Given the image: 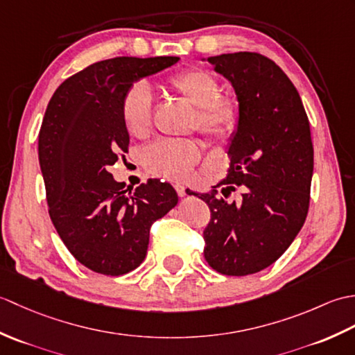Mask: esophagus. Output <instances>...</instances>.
<instances>
[{
	"mask_svg": "<svg viewBox=\"0 0 355 355\" xmlns=\"http://www.w3.org/2000/svg\"><path fill=\"white\" fill-rule=\"evenodd\" d=\"M173 187H175L178 197H184V195H186V187H184V184L175 183V184H173Z\"/></svg>",
	"mask_w": 355,
	"mask_h": 355,
	"instance_id": "esophagus-1",
	"label": "esophagus"
}]
</instances>
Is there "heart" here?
I'll list each match as a JSON object with an SVG mask.
<instances>
[{
    "mask_svg": "<svg viewBox=\"0 0 355 355\" xmlns=\"http://www.w3.org/2000/svg\"><path fill=\"white\" fill-rule=\"evenodd\" d=\"M169 85L197 108L198 130L210 139H229L241 122L236 99L220 96V82L205 70H184L169 78ZM122 119L128 132L145 137L153 126V93L139 82L128 89L122 102ZM201 157V148L189 139H160L143 154L145 168L157 177L180 180L191 172Z\"/></svg>",
    "mask_w": 355,
    "mask_h": 355,
    "instance_id": "b5f03b06",
    "label": "heart"
}]
</instances>
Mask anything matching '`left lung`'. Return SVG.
<instances>
[{"label":"left lung","mask_w":355,"mask_h":355,"mask_svg":"<svg viewBox=\"0 0 355 355\" xmlns=\"http://www.w3.org/2000/svg\"><path fill=\"white\" fill-rule=\"evenodd\" d=\"M207 61L235 88L241 122L230 139L227 178L198 197L210 209L205 258L221 275H253L281 258L305 223L314 166L310 122L296 87L271 59L239 51ZM239 185L240 202L225 200Z\"/></svg>","instance_id":"obj_1"}]
</instances>
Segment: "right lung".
<instances>
[{
	"instance_id": "add662e5",
	"label": "right lung",
	"mask_w": 355,
	"mask_h": 355,
	"mask_svg": "<svg viewBox=\"0 0 355 355\" xmlns=\"http://www.w3.org/2000/svg\"><path fill=\"white\" fill-rule=\"evenodd\" d=\"M178 59L96 62L65 79L45 110L37 154L51 223L74 258L96 273L120 276L137 268L150 225L178 202L168 183L149 180L131 192L108 172L130 145L122 119L126 92Z\"/></svg>"
}]
</instances>
